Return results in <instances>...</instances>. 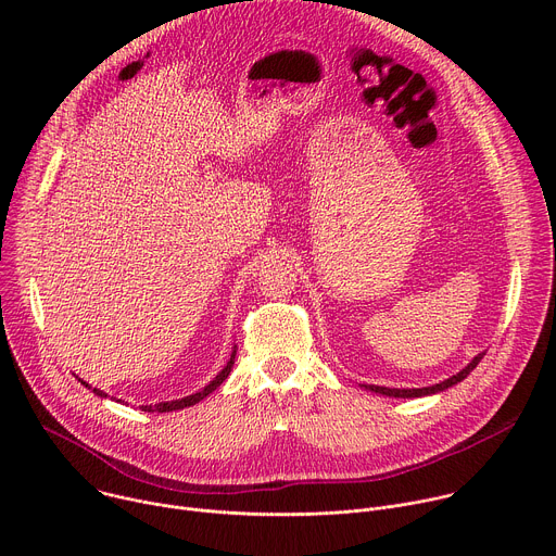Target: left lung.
Instances as JSON below:
<instances>
[{
    "label": "left lung",
    "mask_w": 556,
    "mask_h": 556,
    "mask_svg": "<svg viewBox=\"0 0 556 556\" xmlns=\"http://www.w3.org/2000/svg\"><path fill=\"white\" fill-rule=\"evenodd\" d=\"M484 354H486V352L478 354L464 369H459L455 376H451V378H446V380H442V382H435V384H431V387H420V389H399V387L391 389V387H380V384H361V387H365V389H369V391H376V393H382V395H389V399H420V395H433V393H440V391H444V389H448V387L462 382L475 367L480 365V361L484 358Z\"/></svg>",
    "instance_id": "obj_1"
}]
</instances>
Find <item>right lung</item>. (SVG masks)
Instances as JSON below:
<instances>
[{
	"label": "right lung",
	"instance_id": "1",
	"mask_svg": "<svg viewBox=\"0 0 556 556\" xmlns=\"http://www.w3.org/2000/svg\"><path fill=\"white\" fill-rule=\"evenodd\" d=\"M235 354H237V345H232V352H230V358H228V363L224 365V369L204 387V389H200V391H195V393H191V395H185V399H178V401H167V403H157V405H144L142 407V412H157V414H167V412H178V409H185V407H191V405H195V403H200V401H204L208 393H213L226 378H228V374H230V369H232V363H235ZM81 380V378H78ZM81 384H86L88 389H92L86 380H81ZM97 395H101V399H108V393L105 391H101V389H92ZM121 403V401H118Z\"/></svg>",
	"mask_w": 556,
	"mask_h": 556
}]
</instances>
